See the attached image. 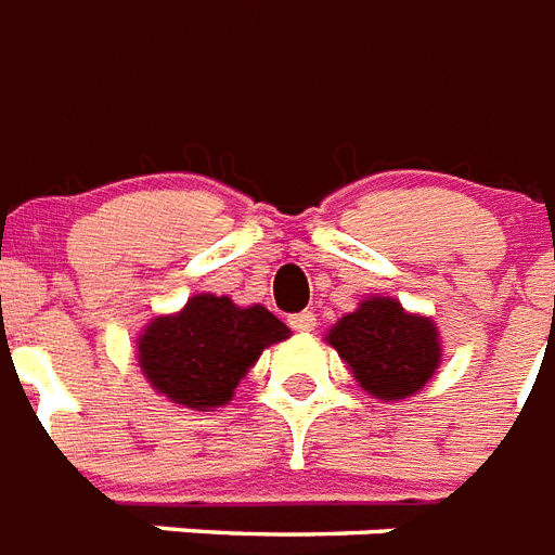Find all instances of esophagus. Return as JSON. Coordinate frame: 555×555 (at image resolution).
Here are the masks:
<instances>
[{"instance_id": "obj_1", "label": "esophagus", "mask_w": 555, "mask_h": 555, "mask_svg": "<svg viewBox=\"0 0 555 555\" xmlns=\"http://www.w3.org/2000/svg\"><path fill=\"white\" fill-rule=\"evenodd\" d=\"M291 328L294 331H299V334H311L313 328H317V317H313L311 311H302V313H294V317H291Z\"/></svg>"}]
</instances>
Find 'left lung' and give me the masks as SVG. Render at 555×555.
Wrapping results in <instances>:
<instances>
[{
    "label": "left lung",
    "instance_id": "obj_1",
    "mask_svg": "<svg viewBox=\"0 0 555 555\" xmlns=\"http://www.w3.org/2000/svg\"><path fill=\"white\" fill-rule=\"evenodd\" d=\"M363 391L397 403L421 391L440 365V331L431 317L405 311L391 296H365L325 334Z\"/></svg>",
    "mask_w": 555,
    "mask_h": 555
}]
</instances>
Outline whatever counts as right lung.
<instances>
[{
	"instance_id": "right-lung-1",
	"label": "right lung",
	"mask_w": 555,
	"mask_h": 555,
	"mask_svg": "<svg viewBox=\"0 0 555 555\" xmlns=\"http://www.w3.org/2000/svg\"><path fill=\"white\" fill-rule=\"evenodd\" d=\"M291 337V328L261 305L195 294L176 313H160L138 334V365L169 403L212 412L233 400L261 351Z\"/></svg>"
}]
</instances>
